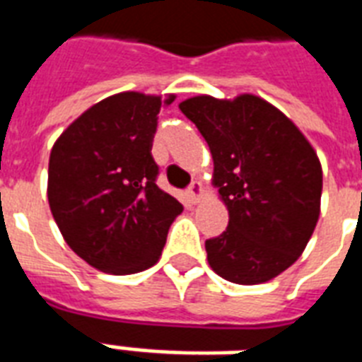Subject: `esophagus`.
I'll use <instances>...</instances> for the list:
<instances>
[{
  "instance_id": "1",
  "label": "esophagus",
  "mask_w": 362,
  "mask_h": 362,
  "mask_svg": "<svg viewBox=\"0 0 362 362\" xmlns=\"http://www.w3.org/2000/svg\"><path fill=\"white\" fill-rule=\"evenodd\" d=\"M203 195V186H201V182H192L189 187H187V197L192 203H199V199Z\"/></svg>"
}]
</instances>
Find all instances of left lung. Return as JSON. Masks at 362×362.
<instances>
[{
    "label": "left lung",
    "mask_w": 362,
    "mask_h": 362,
    "mask_svg": "<svg viewBox=\"0 0 362 362\" xmlns=\"http://www.w3.org/2000/svg\"><path fill=\"white\" fill-rule=\"evenodd\" d=\"M180 110L197 125L214 159V186L229 226L204 242L221 278L253 286L289 269L320 218V159L286 115L244 93L233 101L199 95Z\"/></svg>",
    "instance_id": "left-lung-1"
}]
</instances>
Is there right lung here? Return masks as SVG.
<instances>
[{
    "label": "right lung",
    "instance_id": "add662e5",
    "mask_svg": "<svg viewBox=\"0 0 362 362\" xmlns=\"http://www.w3.org/2000/svg\"><path fill=\"white\" fill-rule=\"evenodd\" d=\"M161 103L156 95L116 93L76 118L50 152L54 220L71 250L103 272L135 274L158 263L184 209L156 184L152 141Z\"/></svg>",
    "mask_w": 362,
    "mask_h": 362
}]
</instances>
